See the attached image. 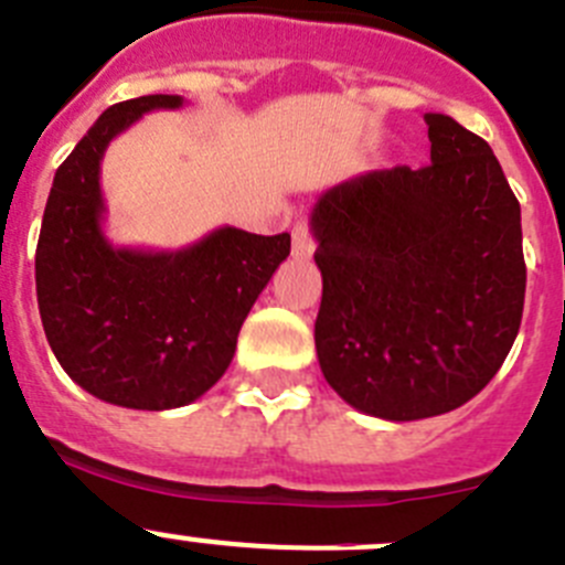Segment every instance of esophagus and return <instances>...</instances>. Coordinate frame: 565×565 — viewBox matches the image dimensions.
Returning <instances> with one entry per match:
<instances>
[{
  "mask_svg": "<svg viewBox=\"0 0 565 565\" xmlns=\"http://www.w3.org/2000/svg\"><path fill=\"white\" fill-rule=\"evenodd\" d=\"M315 254V237H311L309 226L298 223L292 232V256L295 259H309Z\"/></svg>",
  "mask_w": 565,
  "mask_h": 565,
  "instance_id": "esophagus-1",
  "label": "esophagus"
}]
</instances>
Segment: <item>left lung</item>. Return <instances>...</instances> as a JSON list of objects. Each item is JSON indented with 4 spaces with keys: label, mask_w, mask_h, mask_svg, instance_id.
<instances>
[{
    "label": "left lung",
    "mask_w": 565,
    "mask_h": 565,
    "mask_svg": "<svg viewBox=\"0 0 565 565\" xmlns=\"http://www.w3.org/2000/svg\"><path fill=\"white\" fill-rule=\"evenodd\" d=\"M430 166L370 171L311 210L320 370L361 414L414 422L469 403L522 326V210L483 137L425 115Z\"/></svg>",
    "instance_id": "left-lung-1"
}]
</instances>
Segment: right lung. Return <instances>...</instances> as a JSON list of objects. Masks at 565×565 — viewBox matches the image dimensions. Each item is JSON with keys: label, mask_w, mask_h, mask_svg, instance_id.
Returning <instances> with one entry per match:
<instances>
[{"label": "right lung", "mask_w": 565, "mask_h": 565, "mask_svg": "<svg viewBox=\"0 0 565 565\" xmlns=\"http://www.w3.org/2000/svg\"><path fill=\"white\" fill-rule=\"evenodd\" d=\"M182 96L129 98L98 115L57 168L35 250L43 331L60 366L104 403L188 405L228 370L237 333L289 256V234L223 226L179 250L115 248L104 237L98 173L109 140Z\"/></svg>", "instance_id": "right-lung-1"}]
</instances>
